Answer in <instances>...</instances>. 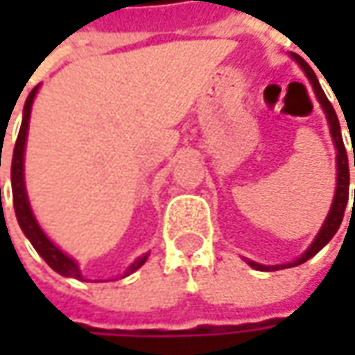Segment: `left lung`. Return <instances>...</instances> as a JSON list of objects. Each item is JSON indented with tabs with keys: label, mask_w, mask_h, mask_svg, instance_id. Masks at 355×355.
Segmentation results:
<instances>
[{
	"label": "left lung",
	"mask_w": 355,
	"mask_h": 355,
	"mask_svg": "<svg viewBox=\"0 0 355 355\" xmlns=\"http://www.w3.org/2000/svg\"><path fill=\"white\" fill-rule=\"evenodd\" d=\"M291 57L300 64V69H302V71H304V75L308 76V80H310V85H312V89H314V94H316V98H318V103H320L322 110H324V114H326V120H328L330 136H332V140H334V148H336V191H334V199H332V207H330V211H328V215H326V219H324V223H322L318 235L314 237V241L310 243V247H308L306 251L302 252L298 259H294L293 263H284V265H261V263H254V261H249V259H247L249 266L257 268V270H266V272L302 265V263H306L308 259H312V257L320 251V249H324V247L330 243V239L336 235V231L340 229V223H342V219H344V211H346V205H348V193H349L348 154H346V148H344L342 130H340V122H338V116H336L334 106H332L330 101L326 98V94H324V90H322L320 87V83H318V78H316V75H314V71L308 67V62L304 61L302 57L294 55V53L291 55ZM354 166H355V152H354Z\"/></svg>",
	"instance_id": "obj_1"
}]
</instances>
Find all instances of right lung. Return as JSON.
Instances as JSON below:
<instances>
[{
    "mask_svg": "<svg viewBox=\"0 0 355 355\" xmlns=\"http://www.w3.org/2000/svg\"><path fill=\"white\" fill-rule=\"evenodd\" d=\"M37 90H39V87H35V89L29 92V96H27V101H25V106H23V120H21L19 136H17V142H15V148H13V159H11V189H13V207H15V215H17V223H19L21 231L25 233V237L31 241L35 251L43 257V261H45L55 272H59L62 277H71V279L87 280L83 277L80 266H78V263H76L75 259L69 257L67 252H62L61 249L47 237V233L41 229L39 221L35 219L29 198H27V187H25V144H27L31 106H33L35 96H37ZM148 254H150V252L138 257V259L124 270V275H120L118 279H124V277L132 275L134 270H138V268L148 261ZM92 282H106V280H92Z\"/></svg>",
    "mask_w": 355,
    "mask_h": 355,
    "instance_id": "1",
    "label": "right lung"
}]
</instances>
